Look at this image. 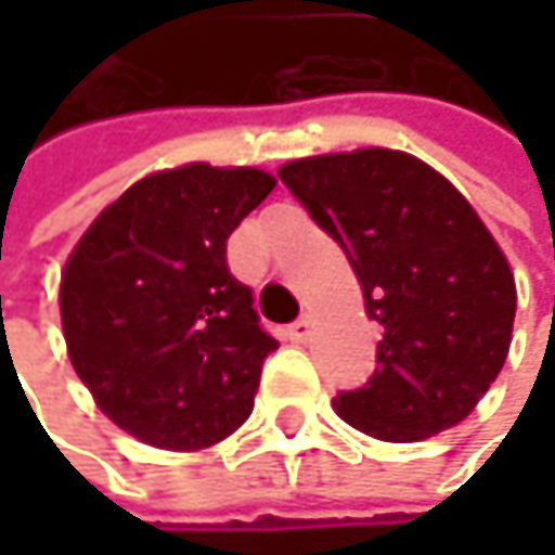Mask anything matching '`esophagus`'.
Listing matches in <instances>:
<instances>
[{
	"instance_id": "34e87169",
	"label": "esophagus",
	"mask_w": 555,
	"mask_h": 555,
	"mask_svg": "<svg viewBox=\"0 0 555 555\" xmlns=\"http://www.w3.org/2000/svg\"><path fill=\"white\" fill-rule=\"evenodd\" d=\"M285 334H288V340H292V344H305V340L311 337V318H298Z\"/></svg>"
}]
</instances>
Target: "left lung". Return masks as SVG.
I'll list each match as a JSON object with an SVG mask.
<instances>
[{"instance_id":"left-lung-1","label":"left lung","mask_w":555,"mask_h":555,"mask_svg":"<svg viewBox=\"0 0 555 555\" xmlns=\"http://www.w3.org/2000/svg\"><path fill=\"white\" fill-rule=\"evenodd\" d=\"M288 192L347 254L383 327L376 373L334 398L388 443L460 424L499 379L514 327V273L463 192L424 160L366 147L292 160Z\"/></svg>"}]
</instances>
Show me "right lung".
Instances as JSON below:
<instances>
[{"instance_id":"1","label":"right lung","mask_w":555,"mask_h":555,"mask_svg":"<svg viewBox=\"0 0 555 555\" xmlns=\"http://www.w3.org/2000/svg\"><path fill=\"white\" fill-rule=\"evenodd\" d=\"M273 189L254 167L164 169L112 202L69 254L60 279L69 363L141 443L205 450L250 417L279 344L224 254Z\"/></svg>"}]
</instances>
